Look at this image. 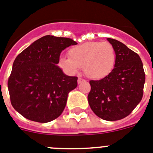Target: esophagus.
<instances>
[{"label":"esophagus","mask_w":153,"mask_h":153,"mask_svg":"<svg viewBox=\"0 0 153 153\" xmlns=\"http://www.w3.org/2000/svg\"><path fill=\"white\" fill-rule=\"evenodd\" d=\"M85 79H82V78H79V79H78V83H79V84H80V83H82V82H85Z\"/></svg>","instance_id":"obj_1"}]
</instances>
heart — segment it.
Listing matches in <instances>:
<instances>
[{
    "label": "heart",
    "instance_id": "b5f03b06",
    "mask_svg": "<svg viewBox=\"0 0 153 153\" xmlns=\"http://www.w3.org/2000/svg\"><path fill=\"white\" fill-rule=\"evenodd\" d=\"M68 56L59 59L63 69L74 74L83 67L85 74L93 79L107 76L116 63L115 50L108 42L92 41L77 45L69 50Z\"/></svg>",
    "mask_w": 153,
    "mask_h": 153
}]
</instances>
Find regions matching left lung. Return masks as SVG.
<instances>
[{
	"label": "left lung",
	"mask_w": 153,
	"mask_h": 153,
	"mask_svg": "<svg viewBox=\"0 0 153 153\" xmlns=\"http://www.w3.org/2000/svg\"><path fill=\"white\" fill-rule=\"evenodd\" d=\"M107 40L116 53L114 68L101 80L89 82L88 101L96 116L113 121L126 117L141 102L146 75L135 52L120 41Z\"/></svg>",
	"instance_id": "8db88e82"
}]
</instances>
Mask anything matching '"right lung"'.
I'll return each mask as SVG.
<instances>
[{"instance_id":"add662e5","label":"right lung","mask_w":153,"mask_h":153,"mask_svg":"<svg viewBox=\"0 0 153 153\" xmlns=\"http://www.w3.org/2000/svg\"><path fill=\"white\" fill-rule=\"evenodd\" d=\"M76 44L69 38L47 35L15 58L7 87L11 105L24 117L47 123L62 114L78 78L66 75L57 64L61 51Z\"/></svg>"}]
</instances>
